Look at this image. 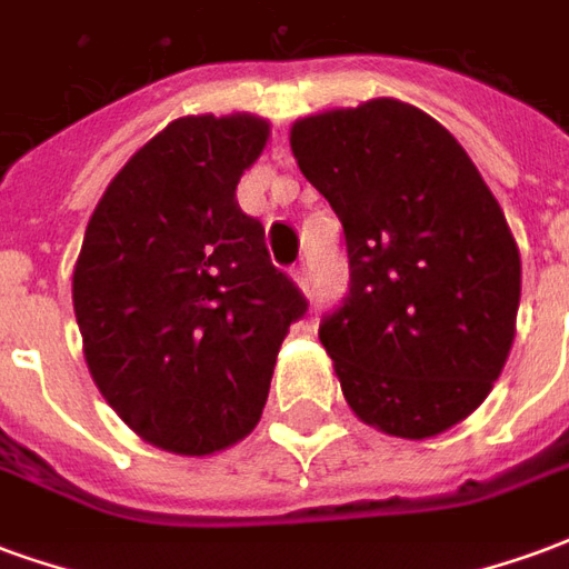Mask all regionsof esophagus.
<instances>
[{
    "mask_svg": "<svg viewBox=\"0 0 569 569\" xmlns=\"http://www.w3.org/2000/svg\"><path fill=\"white\" fill-rule=\"evenodd\" d=\"M292 277H296V283L305 289V296H313V277H310L308 264H296V268H292Z\"/></svg>",
    "mask_w": 569,
    "mask_h": 569,
    "instance_id": "1",
    "label": "esophagus"
}]
</instances>
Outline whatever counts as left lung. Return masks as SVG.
<instances>
[{"instance_id": "1", "label": "left lung", "mask_w": 569, "mask_h": 569, "mask_svg": "<svg viewBox=\"0 0 569 569\" xmlns=\"http://www.w3.org/2000/svg\"><path fill=\"white\" fill-rule=\"evenodd\" d=\"M308 182L345 224L350 283L320 322L347 406L399 439L469 418L515 338L521 259L463 146L399 100L292 124Z\"/></svg>"}]
</instances>
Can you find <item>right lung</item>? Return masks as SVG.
<instances>
[{
	"label": "right lung",
	"mask_w": 569,
	"mask_h": 569,
	"mask_svg": "<svg viewBox=\"0 0 569 569\" xmlns=\"http://www.w3.org/2000/svg\"><path fill=\"white\" fill-rule=\"evenodd\" d=\"M264 142L256 116L179 118L121 167L84 231L72 305L88 369L118 418L163 451L200 457L243 439L289 326L308 313L237 203Z\"/></svg>",
	"instance_id": "add662e5"
}]
</instances>
